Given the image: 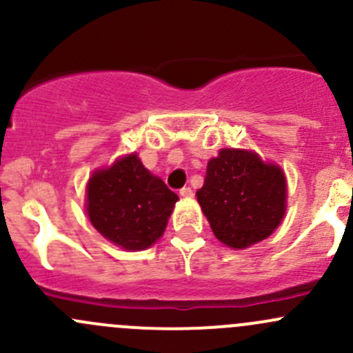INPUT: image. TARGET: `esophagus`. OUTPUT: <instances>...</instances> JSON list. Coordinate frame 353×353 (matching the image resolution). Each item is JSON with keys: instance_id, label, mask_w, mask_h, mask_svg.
<instances>
[{"instance_id": "esophagus-1", "label": "esophagus", "mask_w": 353, "mask_h": 353, "mask_svg": "<svg viewBox=\"0 0 353 353\" xmlns=\"http://www.w3.org/2000/svg\"><path fill=\"white\" fill-rule=\"evenodd\" d=\"M179 194H181V196H183V198H191V196H193V190H191L190 186H184L183 190L179 191Z\"/></svg>"}]
</instances>
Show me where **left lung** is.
Masks as SVG:
<instances>
[{
  "label": "left lung",
  "mask_w": 353,
  "mask_h": 353,
  "mask_svg": "<svg viewBox=\"0 0 353 353\" xmlns=\"http://www.w3.org/2000/svg\"><path fill=\"white\" fill-rule=\"evenodd\" d=\"M196 198L216 239L244 249L266 239L282 222L285 174L254 152L222 148L219 157L210 159Z\"/></svg>",
  "instance_id": "8db88e82"
}]
</instances>
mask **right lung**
I'll list each match as a JSON object with an SVG mask.
<instances>
[{
	"label": "right lung",
	"instance_id": "add662e5",
	"mask_svg": "<svg viewBox=\"0 0 353 353\" xmlns=\"http://www.w3.org/2000/svg\"><path fill=\"white\" fill-rule=\"evenodd\" d=\"M177 194L145 169L137 154L92 174L87 213L92 225L119 248L141 251L162 237Z\"/></svg>",
	"mask_w": 353,
	"mask_h": 353
}]
</instances>
